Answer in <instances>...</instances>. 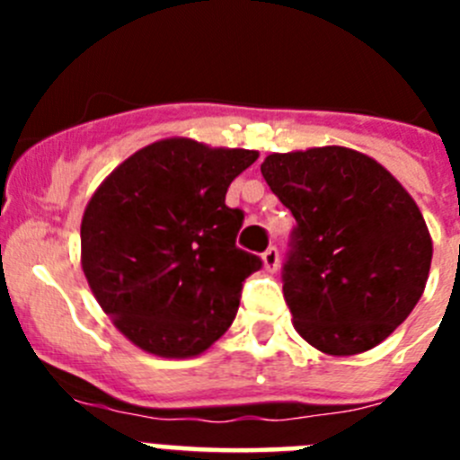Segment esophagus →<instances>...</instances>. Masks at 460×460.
Returning a JSON list of instances; mask_svg holds the SVG:
<instances>
[{
    "mask_svg": "<svg viewBox=\"0 0 460 460\" xmlns=\"http://www.w3.org/2000/svg\"><path fill=\"white\" fill-rule=\"evenodd\" d=\"M262 262H265V270L267 271H276L280 265V258H279V251L274 249V246H270V249L262 253Z\"/></svg>",
    "mask_w": 460,
    "mask_h": 460,
    "instance_id": "obj_1",
    "label": "esophagus"
}]
</instances>
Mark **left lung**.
Masks as SVG:
<instances>
[{"label":"left lung","instance_id":"left-lung-1","mask_svg":"<svg viewBox=\"0 0 460 460\" xmlns=\"http://www.w3.org/2000/svg\"><path fill=\"white\" fill-rule=\"evenodd\" d=\"M296 227L283 296L320 352H367L424 295L433 242L420 207L376 158L348 147L270 154L260 165Z\"/></svg>","mask_w":460,"mask_h":460}]
</instances>
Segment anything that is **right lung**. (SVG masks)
Returning a JSON list of instances; mask_svg holds the SVG:
<instances>
[{
	"mask_svg": "<svg viewBox=\"0 0 460 460\" xmlns=\"http://www.w3.org/2000/svg\"><path fill=\"white\" fill-rule=\"evenodd\" d=\"M255 161L253 149L165 137L93 190L80 262L99 306L140 350L198 357L233 324L242 283L262 260L237 249L243 214L226 193Z\"/></svg>",
	"mask_w": 460,
	"mask_h": 460,
	"instance_id": "1",
	"label": "right lung"
}]
</instances>
